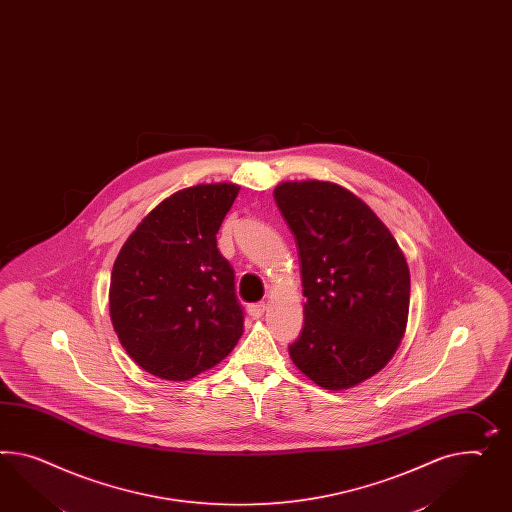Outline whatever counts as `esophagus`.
<instances>
[{"mask_svg": "<svg viewBox=\"0 0 512 512\" xmlns=\"http://www.w3.org/2000/svg\"><path fill=\"white\" fill-rule=\"evenodd\" d=\"M264 311H266V304H264V302H259V304L248 305V313L253 318L263 317Z\"/></svg>", "mask_w": 512, "mask_h": 512, "instance_id": "34e87169", "label": "esophagus"}]
</instances>
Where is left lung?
<instances>
[{
    "instance_id": "left-lung-1",
    "label": "left lung",
    "mask_w": 512,
    "mask_h": 512,
    "mask_svg": "<svg viewBox=\"0 0 512 512\" xmlns=\"http://www.w3.org/2000/svg\"><path fill=\"white\" fill-rule=\"evenodd\" d=\"M274 197L298 242L307 298L291 360L324 389L358 386L386 367L406 332L404 253L373 210L339 184L289 180Z\"/></svg>"
}]
</instances>
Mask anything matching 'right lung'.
<instances>
[{
    "label": "right lung",
    "instance_id": "1",
    "mask_svg": "<svg viewBox=\"0 0 512 512\" xmlns=\"http://www.w3.org/2000/svg\"><path fill=\"white\" fill-rule=\"evenodd\" d=\"M240 186L197 184L169 195L119 251L110 317L141 369L182 382L212 369L244 333L235 272L216 244Z\"/></svg>",
    "mask_w": 512,
    "mask_h": 512
}]
</instances>
